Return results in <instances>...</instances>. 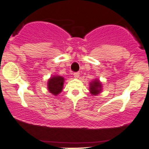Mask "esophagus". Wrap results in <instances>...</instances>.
Here are the masks:
<instances>
[{"instance_id": "34e87169", "label": "esophagus", "mask_w": 149, "mask_h": 149, "mask_svg": "<svg viewBox=\"0 0 149 149\" xmlns=\"http://www.w3.org/2000/svg\"><path fill=\"white\" fill-rule=\"evenodd\" d=\"M79 75H80V73H79V72H76V73H73V76H74V77L76 78V79H78V78L79 77Z\"/></svg>"}]
</instances>
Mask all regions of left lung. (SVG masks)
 <instances>
[{
  "mask_svg": "<svg viewBox=\"0 0 149 149\" xmlns=\"http://www.w3.org/2000/svg\"><path fill=\"white\" fill-rule=\"evenodd\" d=\"M102 89V83L98 79H94L93 81L90 83L89 91L92 95H97V94L101 92Z\"/></svg>",
  "mask_w": 149,
  "mask_h": 149,
  "instance_id": "8db88e82",
  "label": "left lung"
}]
</instances>
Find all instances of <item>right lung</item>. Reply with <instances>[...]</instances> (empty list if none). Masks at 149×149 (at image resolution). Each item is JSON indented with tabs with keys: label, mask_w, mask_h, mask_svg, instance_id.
<instances>
[{
	"label": "right lung",
	"mask_w": 149,
	"mask_h": 149,
	"mask_svg": "<svg viewBox=\"0 0 149 149\" xmlns=\"http://www.w3.org/2000/svg\"><path fill=\"white\" fill-rule=\"evenodd\" d=\"M64 78L61 76H54L48 80L47 88L49 92L57 96L62 91L63 88Z\"/></svg>",
	"instance_id": "1"
}]
</instances>
